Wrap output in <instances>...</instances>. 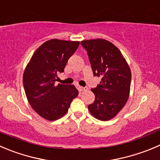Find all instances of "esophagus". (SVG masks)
<instances>
[{
  "mask_svg": "<svg viewBox=\"0 0 160 160\" xmlns=\"http://www.w3.org/2000/svg\"><path fill=\"white\" fill-rule=\"evenodd\" d=\"M78 89L80 91H86L88 88H83V87H81V86H78Z\"/></svg>",
  "mask_w": 160,
  "mask_h": 160,
  "instance_id": "obj_1",
  "label": "esophagus"
}]
</instances>
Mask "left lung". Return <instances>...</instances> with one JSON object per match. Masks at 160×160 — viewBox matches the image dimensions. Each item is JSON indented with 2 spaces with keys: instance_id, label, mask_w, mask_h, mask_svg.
I'll list each match as a JSON object with an SVG mask.
<instances>
[{
  "instance_id": "left-lung-1",
  "label": "left lung",
  "mask_w": 160,
  "mask_h": 160,
  "mask_svg": "<svg viewBox=\"0 0 160 160\" xmlns=\"http://www.w3.org/2000/svg\"><path fill=\"white\" fill-rule=\"evenodd\" d=\"M80 44L88 52L94 76L102 77L100 84L91 89L95 99L94 103L88 105V109L96 119L109 120L128 102L131 69L120 51L106 40H88Z\"/></svg>"
}]
</instances>
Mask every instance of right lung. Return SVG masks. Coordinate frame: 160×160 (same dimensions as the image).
Returning <instances> with one entry per match:
<instances>
[{"label": "right lung", "mask_w": 160, "mask_h": 160, "mask_svg": "<svg viewBox=\"0 0 160 160\" xmlns=\"http://www.w3.org/2000/svg\"><path fill=\"white\" fill-rule=\"evenodd\" d=\"M79 41L52 39L36 50L23 73V86L29 105L41 117L56 120L68 112L79 91L73 85H55Z\"/></svg>", "instance_id": "right-lung-1"}]
</instances>
